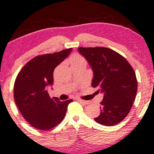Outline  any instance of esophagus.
Segmentation results:
<instances>
[{"mask_svg": "<svg viewBox=\"0 0 154 154\" xmlns=\"http://www.w3.org/2000/svg\"><path fill=\"white\" fill-rule=\"evenodd\" d=\"M77 100L78 102H79V103H82L83 104H90L91 103L89 101H88V100H82V99H80V98H77Z\"/></svg>", "mask_w": 154, "mask_h": 154, "instance_id": "34e87169", "label": "esophagus"}]
</instances>
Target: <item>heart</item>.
<instances>
[{
    "label": "heart",
    "mask_w": 154,
    "mask_h": 154,
    "mask_svg": "<svg viewBox=\"0 0 154 154\" xmlns=\"http://www.w3.org/2000/svg\"><path fill=\"white\" fill-rule=\"evenodd\" d=\"M70 62L71 64H74V63H85V60L82 56L80 55L76 54H74L70 59Z\"/></svg>",
    "instance_id": "1"
}]
</instances>
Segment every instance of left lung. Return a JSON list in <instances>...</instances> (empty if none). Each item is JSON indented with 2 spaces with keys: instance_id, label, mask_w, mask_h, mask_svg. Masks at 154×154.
Here are the masks:
<instances>
[{
  "instance_id": "1",
  "label": "left lung",
  "mask_w": 154,
  "mask_h": 154,
  "mask_svg": "<svg viewBox=\"0 0 154 154\" xmlns=\"http://www.w3.org/2000/svg\"><path fill=\"white\" fill-rule=\"evenodd\" d=\"M78 51L93 72L91 85L103 93L100 115L95 121L105 126L117 125L128 116L137 94L133 69L122 56L108 48L79 47Z\"/></svg>"
}]
</instances>
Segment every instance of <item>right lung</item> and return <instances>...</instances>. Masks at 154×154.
<instances>
[{"mask_svg": "<svg viewBox=\"0 0 154 154\" xmlns=\"http://www.w3.org/2000/svg\"><path fill=\"white\" fill-rule=\"evenodd\" d=\"M69 48L35 57L22 69L14 87V100L23 117L33 128L48 130L58 125L66 115L72 99L60 101L51 98L48 87L54 83V71L69 55Z\"/></svg>", "mask_w": 154, "mask_h": 154, "instance_id": "right-lung-1", "label": "right lung"}]
</instances>
